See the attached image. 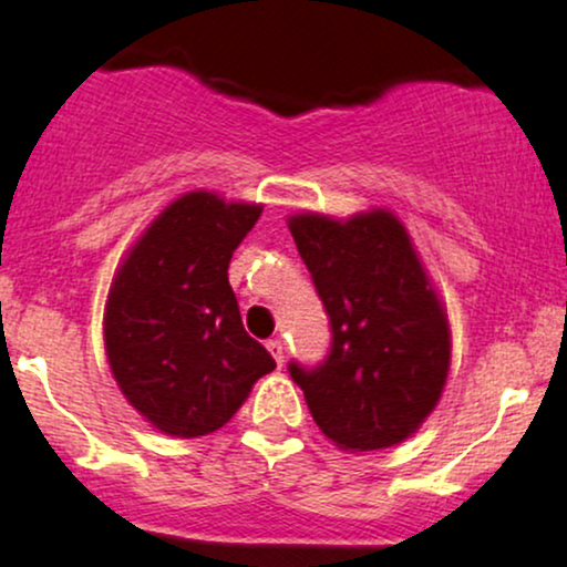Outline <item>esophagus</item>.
I'll return each mask as SVG.
<instances>
[{
	"label": "esophagus",
	"mask_w": 567,
	"mask_h": 567,
	"mask_svg": "<svg viewBox=\"0 0 567 567\" xmlns=\"http://www.w3.org/2000/svg\"><path fill=\"white\" fill-rule=\"evenodd\" d=\"M266 349L271 351V357L277 360V365H282V362H285V343L279 341V338H271V341H266Z\"/></svg>",
	"instance_id": "34e87169"
}]
</instances>
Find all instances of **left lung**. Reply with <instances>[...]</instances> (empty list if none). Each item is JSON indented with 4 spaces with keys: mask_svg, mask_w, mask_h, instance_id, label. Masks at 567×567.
Listing matches in <instances>:
<instances>
[{
    "mask_svg": "<svg viewBox=\"0 0 567 567\" xmlns=\"http://www.w3.org/2000/svg\"><path fill=\"white\" fill-rule=\"evenodd\" d=\"M288 226L333 333L320 365H288L311 419L351 453L408 440L440 402L451 328L405 226L389 210Z\"/></svg>",
    "mask_w": 567,
    "mask_h": 567,
    "instance_id": "1",
    "label": "left lung"
}]
</instances>
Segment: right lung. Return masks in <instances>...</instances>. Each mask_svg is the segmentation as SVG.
Listing matches in <instances>:
<instances>
[{
  "instance_id": "1",
  "label": "right lung",
  "mask_w": 567,
  "mask_h": 567,
  "mask_svg": "<svg viewBox=\"0 0 567 567\" xmlns=\"http://www.w3.org/2000/svg\"><path fill=\"white\" fill-rule=\"evenodd\" d=\"M261 205L188 192L159 213L116 271L103 341L116 383L148 424L202 437L237 413L277 362L245 333L229 261Z\"/></svg>"
}]
</instances>
